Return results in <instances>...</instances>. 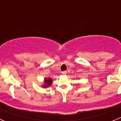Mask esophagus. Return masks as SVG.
<instances>
[{
	"instance_id": "34e87169",
	"label": "esophagus",
	"mask_w": 121,
	"mask_h": 121,
	"mask_svg": "<svg viewBox=\"0 0 121 121\" xmlns=\"http://www.w3.org/2000/svg\"><path fill=\"white\" fill-rule=\"evenodd\" d=\"M66 74H67V71H62V75H65Z\"/></svg>"
}]
</instances>
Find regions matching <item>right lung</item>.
<instances>
[{
  "mask_svg": "<svg viewBox=\"0 0 121 121\" xmlns=\"http://www.w3.org/2000/svg\"><path fill=\"white\" fill-rule=\"evenodd\" d=\"M45 85L44 86V87L50 86V85H51V83H52V80H51V79H50V78L45 79Z\"/></svg>",
  "mask_w": 121,
  "mask_h": 121,
  "instance_id": "right-lung-1",
  "label": "right lung"
}]
</instances>
